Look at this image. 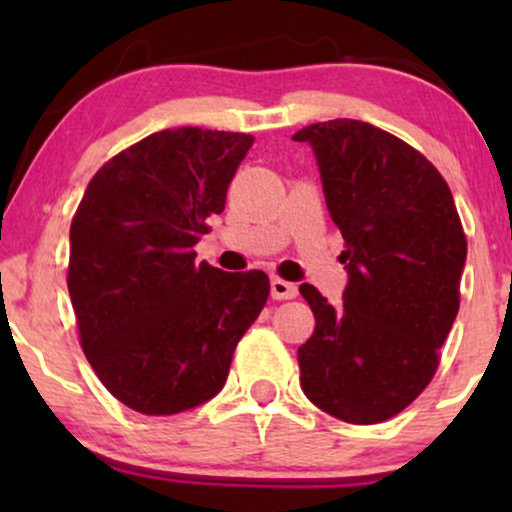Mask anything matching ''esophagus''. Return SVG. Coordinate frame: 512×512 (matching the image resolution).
Masks as SVG:
<instances>
[{"mask_svg":"<svg viewBox=\"0 0 512 512\" xmlns=\"http://www.w3.org/2000/svg\"><path fill=\"white\" fill-rule=\"evenodd\" d=\"M298 296V286L291 284V281H284L279 279V276H274L272 279V298L274 301H291V298Z\"/></svg>","mask_w":512,"mask_h":512,"instance_id":"34e87169","label":"esophagus"}]
</instances>
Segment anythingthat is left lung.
<instances>
[{"label":"left lung","mask_w":512,"mask_h":512,"mask_svg":"<svg viewBox=\"0 0 512 512\" xmlns=\"http://www.w3.org/2000/svg\"><path fill=\"white\" fill-rule=\"evenodd\" d=\"M293 139L313 146L349 272L342 305L301 286L315 315L313 337L298 349L301 387L346 424H380L438 370L460 310V214L436 166L385 129L330 120Z\"/></svg>","instance_id":"8db88e82"}]
</instances>
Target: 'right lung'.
Returning <instances> with one entry per match:
<instances>
[{"mask_svg": "<svg viewBox=\"0 0 512 512\" xmlns=\"http://www.w3.org/2000/svg\"><path fill=\"white\" fill-rule=\"evenodd\" d=\"M252 142L199 127L154 132L103 163L76 209L67 286L81 349L139 414H180L219 395L267 303L260 269L195 262Z\"/></svg>", "mask_w": 512, "mask_h": 512, "instance_id": "1", "label": "right lung"}]
</instances>
